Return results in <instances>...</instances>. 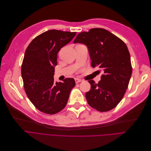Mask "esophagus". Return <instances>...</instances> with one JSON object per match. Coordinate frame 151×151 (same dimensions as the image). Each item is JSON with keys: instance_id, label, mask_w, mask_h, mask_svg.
<instances>
[{"instance_id": "esophagus-1", "label": "esophagus", "mask_w": 151, "mask_h": 151, "mask_svg": "<svg viewBox=\"0 0 151 151\" xmlns=\"http://www.w3.org/2000/svg\"><path fill=\"white\" fill-rule=\"evenodd\" d=\"M81 81H81V79H79V78H75V82H76V83H79V82H81Z\"/></svg>"}]
</instances>
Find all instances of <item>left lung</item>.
Returning <instances> with one entry per match:
<instances>
[{"instance_id": "8db88e82", "label": "left lung", "mask_w": 151, "mask_h": 151, "mask_svg": "<svg viewBox=\"0 0 151 151\" xmlns=\"http://www.w3.org/2000/svg\"><path fill=\"white\" fill-rule=\"evenodd\" d=\"M74 43L87 45L91 66L103 71L98 83L88 81L91 89L85 94L88 104L100 112L114 109L123 98L132 73L130 55L126 44L103 28L81 32Z\"/></svg>"}]
</instances>
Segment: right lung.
<instances>
[{"label": "right lung", "instance_id": "right-lung-1", "mask_svg": "<svg viewBox=\"0 0 151 151\" xmlns=\"http://www.w3.org/2000/svg\"><path fill=\"white\" fill-rule=\"evenodd\" d=\"M76 35L49 30L34 38L26 50L21 66L24 88L31 102L42 112L55 114L63 110L76 85L73 78L56 83L53 78L57 54Z\"/></svg>", "mask_w": 151, "mask_h": 151}]
</instances>
